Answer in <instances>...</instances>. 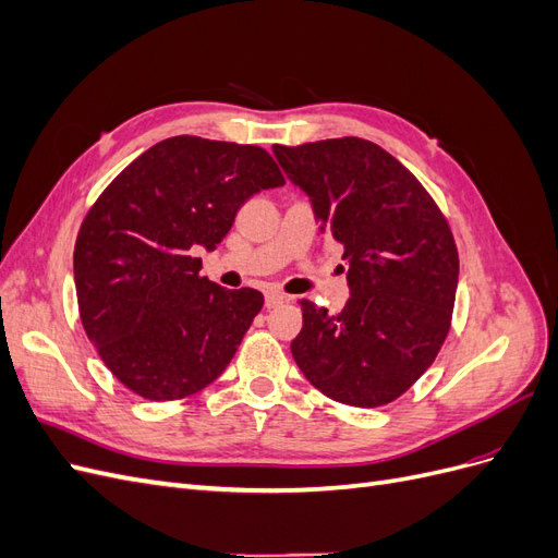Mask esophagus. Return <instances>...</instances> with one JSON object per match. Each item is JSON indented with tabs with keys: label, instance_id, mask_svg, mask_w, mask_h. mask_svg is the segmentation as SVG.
<instances>
[{
	"label": "esophagus",
	"instance_id": "obj_1",
	"mask_svg": "<svg viewBox=\"0 0 558 558\" xmlns=\"http://www.w3.org/2000/svg\"><path fill=\"white\" fill-rule=\"evenodd\" d=\"M289 300H291V295H286L281 291H267L265 293V307H277V305H281V302H289Z\"/></svg>",
	"mask_w": 558,
	"mask_h": 558
}]
</instances>
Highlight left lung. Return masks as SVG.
Wrapping results in <instances>:
<instances>
[{
  "label": "left lung",
  "instance_id": "left-lung-1",
  "mask_svg": "<svg viewBox=\"0 0 558 558\" xmlns=\"http://www.w3.org/2000/svg\"><path fill=\"white\" fill-rule=\"evenodd\" d=\"M272 150L310 195L320 234L344 246L351 291L340 314L300 302L293 359L324 396L381 408L426 373L447 340L459 286L447 218L408 167L367 140Z\"/></svg>",
  "mask_w": 558,
  "mask_h": 558
}]
</instances>
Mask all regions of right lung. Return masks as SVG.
I'll use <instances>...</instances> for the list:
<instances>
[{
    "label": "right lung",
    "mask_w": 558,
    "mask_h": 558,
    "mask_svg": "<svg viewBox=\"0 0 558 558\" xmlns=\"http://www.w3.org/2000/svg\"><path fill=\"white\" fill-rule=\"evenodd\" d=\"M260 146L170 137L97 197L74 246L81 324L113 377L146 400H179L221 377L263 293L199 275L244 202L283 185Z\"/></svg>",
    "instance_id": "add662e5"
}]
</instances>
